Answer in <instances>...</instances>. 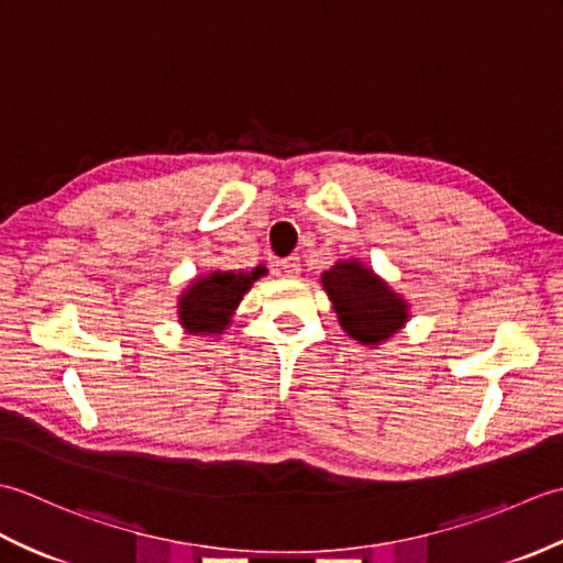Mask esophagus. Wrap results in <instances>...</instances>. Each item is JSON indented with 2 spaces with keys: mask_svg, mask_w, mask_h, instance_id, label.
<instances>
[{
  "mask_svg": "<svg viewBox=\"0 0 563 563\" xmlns=\"http://www.w3.org/2000/svg\"><path fill=\"white\" fill-rule=\"evenodd\" d=\"M280 268H283V273L288 275V278H297V275H300V256H288V258H283L280 261Z\"/></svg>",
  "mask_w": 563,
  "mask_h": 563,
  "instance_id": "1",
  "label": "esophagus"
}]
</instances>
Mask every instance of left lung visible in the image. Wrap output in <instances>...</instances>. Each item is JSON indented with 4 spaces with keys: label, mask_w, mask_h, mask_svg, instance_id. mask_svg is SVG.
Wrapping results in <instances>:
<instances>
[{
    "label": "left lung",
    "mask_w": 563,
    "mask_h": 563,
    "mask_svg": "<svg viewBox=\"0 0 563 563\" xmlns=\"http://www.w3.org/2000/svg\"><path fill=\"white\" fill-rule=\"evenodd\" d=\"M343 331L363 345H377L404 327L406 302L373 271L357 261H341L321 275Z\"/></svg>",
    "instance_id": "1"
}]
</instances>
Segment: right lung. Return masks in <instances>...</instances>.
<instances>
[{
    "instance_id": "1",
    "label": "right lung",
    "mask_w": 563,
    "mask_h": 563,
    "mask_svg": "<svg viewBox=\"0 0 563 563\" xmlns=\"http://www.w3.org/2000/svg\"><path fill=\"white\" fill-rule=\"evenodd\" d=\"M266 268L258 266L251 273H210L206 278H198L186 295L181 297V309H178V317H181V324L190 333H220L227 324H230V317L242 302L244 292L251 288V283L258 280Z\"/></svg>"
}]
</instances>
